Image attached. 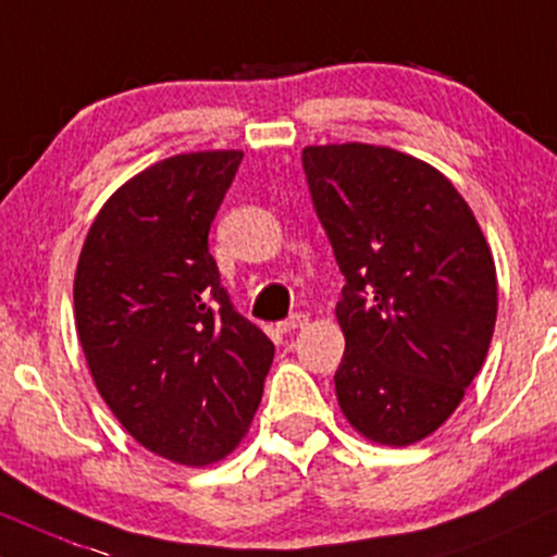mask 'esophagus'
<instances>
[{
  "label": "esophagus",
  "mask_w": 557,
  "mask_h": 557,
  "mask_svg": "<svg viewBox=\"0 0 557 557\" xmlns=\"http://www.w3.org/2000/svg\"><path fill=\"white\" fill-rule=\"evenodd\" d=\"M302 326H308V315H305V312H295V315H289L286 321L278 323V331L281 334H292V331Z\"/></svg>",
  "instance_id": "obj_1"
}]
</instances>
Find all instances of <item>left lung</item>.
Masks as SVG:
<instances>
[{
  "label": "left lung",
  "mask_w": 557,
  "mask_h": 557,
  "mask_svg": "<svg viewBox=\"0 0 557 557\" xmlns=\"http://www.w3.org/2000/svg\"><path fill=\"white\" fill-rule=\"evenodd\" d=\"M302 168L345 276L339 408L368 440L413 445L453 416L484 366L495 260L466 199L426 162L329 144L305 147Z\"/></svg>",
  "instance_id": "8db88e82"
}]
</instances>
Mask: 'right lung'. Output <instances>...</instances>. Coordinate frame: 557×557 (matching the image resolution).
I'll return each mask as SVG.
<instances>
[{"mask_svg":"<svg viewBox=\"0 0 557 557\" xmlns=\"http://www.w3.org/2000/svg\"><path fill=\"white\" fill-rule=\"evenodd\" d=\"M239 162L234 149L176 154L123 184L91 223L73 284L99 395L139 445L184 466L239 445L273 362L208 247Z\"/></svg>","mask_w":557,"mask_h":557,"instance_id":"right-lung-1","label":"right lung"}]
</instances>
